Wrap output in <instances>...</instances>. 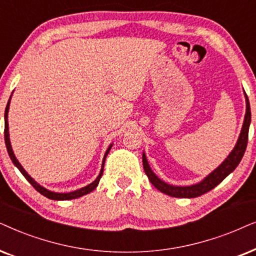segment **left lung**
Returning a JSON list of instances; mask_svg holds the SVG:
<instances>
[{
  "label": "left lung",
  "instance_id": "obj_1",
  "mask_svg": "<svg viewBox=\"0 0 256 256\" xmlns=\"http://www.w3.org/2000/svg\"><path fill=\"white\" fill-rule=\"evenodd\" d=\"M246 96V116H244V122L242 130H241L240 137L238 139L236 145L233 151L230 152V154L227 156V159L221 164V165L216 170L210 173L208 176H206L202 182L196 184V185L192 186H172L164 182L156 176L154 173L152 172V170L150 168L148 160H146L145 154H142V166H144V171L146 176H148V180L152 182V185L156 187V190H159L160 192L168 194V196H174V198H196L202 196L207 192H210V190H213L214 187L219 185L226 176L230 174V172H233L236 166L239 165V162L242 159L246 151L247 142H248V131H250V100H248L247 94Z\"/></svg>",
  "mask_w": 256,
  "mask_h": 256
}]
</instances>
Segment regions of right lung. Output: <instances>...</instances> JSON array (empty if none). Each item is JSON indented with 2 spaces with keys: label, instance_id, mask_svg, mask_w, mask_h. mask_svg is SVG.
<instances>
[{
  "label": "right lung",
  "instance_id": "1",
  "mask_svg": "<svg viewBox=\"0 0 256 256\" xmlns=\"http://www.w3.org/2000/svg\"><path fill=\"white\" fill-rule=\"evenodd\" d=\"M9 104H10V100H9V102H8V104H6V112H4V142H6V150H8L9 156H10V159H12V162L14 164H15L16 168H18L20 171H21L22 174L24 176V178H26V180H28V182H29L30 184H32L34 188H35V190H37V192H40V194H42V196H46V198H49V199H51V200H71V199H76V198H80V196H85V194H88V193L92 192V190L97 187L98 182H100V178H102V176H103L105 159H106V156H108V153L110 152V150H111V146H112V145H110V148H108L106 153H105L104 159H103V166H102V170H100V176H97V179L94 180V182L92 184H90V185L85 186V187H83V188L77 190H74V192H70V193H54V192H50V190H48L46 188H44V187L40 186L38 184H37V182H35V180H34V179L32 178V176H30L28 174V173H26V172L24 171V168H22L21 164L18 162V160L16 159L15 154H14L12 148V145H10V140H9V132H8V110H9Z\"/></svg>",
  "mask_w": 256,
  "mask_h": 256
}]
</instances>
